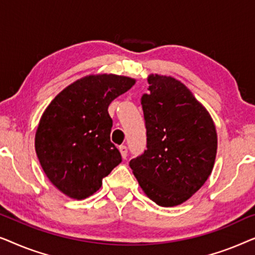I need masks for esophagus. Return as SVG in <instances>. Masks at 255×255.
<instances>
[{"label":"esophagus","instance_id":"obj_1","mask_svg":"<svg viewBox=\"0 0 255 255\" xmlns=\"http://www.w3.org/2000/svg\"><path fill=\"white\" fill-rule=\"evenodd\" d=\"M120 152H121L122 158L127 159V156H128V148H127V146L121 145V146H120Z\"/></svg>","mask_w":255,"mask_h":255}]
</instances>
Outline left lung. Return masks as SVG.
<instances>
[{
    "instance_id": "obj_1",
    "label": "left lung",
    "mask_w": 255,
    "mask_h": 255,
    "mask_svg": "<svg viewBox=\"0 0 255 255\" xmlns=\"http://www.w3.org/2000/svg\"><path fill=\"white\" fill-rule=\"evenodd\" d=\"M141 96L147 149L130 167L146 196L160 207H175L193 196L210 176L217 132L202 103L179 80L148 75Z\"/></svg>"
}]
</instances>
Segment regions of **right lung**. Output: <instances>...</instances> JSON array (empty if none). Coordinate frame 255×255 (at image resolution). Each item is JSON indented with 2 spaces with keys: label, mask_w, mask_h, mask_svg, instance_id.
<instances>
[{
  "label": "right lung",
  "mask_w": 255,
  "mask_h": 255,
  "mask_svg": "<svg viewBox=\"0 0 255 255\" xmlns=\"http://www.w3.org/2000/svg\"><path fill=\"white\" fill-rule=\"evenodd\" d=\"M134 83L128 76L87 75L61 90L41 115L34 148L48 180L66 196L89 197L122 162L110 141L108 107Z\"/></svg>",
  "instance_id": "right-lung-1"
}]
</instances>
